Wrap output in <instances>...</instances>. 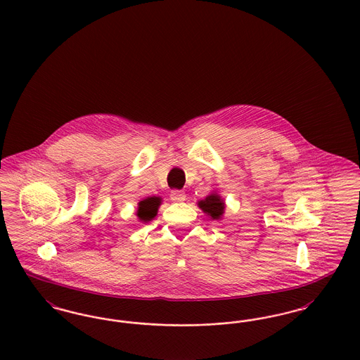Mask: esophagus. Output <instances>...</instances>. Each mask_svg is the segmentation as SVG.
Returning a JSON list of instances; mask_svg holds the SVG:
<instances>
[{
  "instance_id": "34e87169",
  "label": "esophagus",
  "mask_w": 360,
  "mask_h": 360,
  "mask_svg": "<svg viewBox=\"0 0 360 360\" xmlns=\"http://www.w3.org/2000/svg\"><path fill=\"white\" fill-rule=\"evenodd\" d=\"M169 197L174 202H184L186 200V194L182 191H172Z\"/></svg>"
}]
</instances>
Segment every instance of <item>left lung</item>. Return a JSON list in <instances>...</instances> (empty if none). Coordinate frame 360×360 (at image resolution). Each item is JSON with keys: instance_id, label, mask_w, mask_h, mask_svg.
<instances>
[{"instance_id": "1", "label": "left lung", "mask_w": 360, "mask_h": 360, "mask_svg": "<svg viewBox=\"0 0 360 360\" xmlns=\"http://www.w3.org/2000/svg\"><path fill=\"white\" fill-rule=\"evenodd\" d=\"M197 205L205 214H208L212 220H221L226 210L224 200L216 191H212L211 194H208L205 198L200 200Z\"/></svg>"}]
</instances>
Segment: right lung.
Segmentation results:
<instances>
[{"mask_svg": "<svg viewBox=\"0 0 360 360\" xmlns=\"http://www.w3.org/2000/svg\"><path fill=\"white\" fill-rule=\"evenodd\" d=\"M162 204V198L160 197H147L144 200H141L139 204H137V212H136V216L139 217V220L141 223H148L150 221L159 211V207Z\"/></svg>", "mask_w": 360, "mask_h": 360, "instance_id": "right-lung-1", "label": "right lung"}]
</instances>
